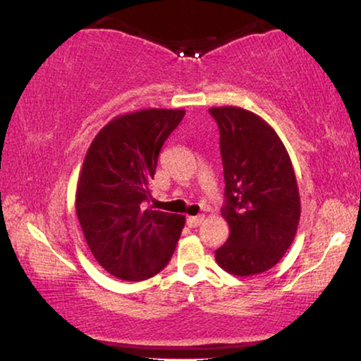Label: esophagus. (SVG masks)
Returning a JSON list of instances; mask_svg holds the SVG:
<instances>
[{
	"mask_svg": "<svg viewBox=\"0 0 361 361\" xmlns=\"http://www.w3.org/2000/svg\"><path fill=\"white\" fill-rule=\"evenodd\" d=\"M204 220H205V216H204V215L189 216V219H187V225H189L190 228H195V226H199V225L204 224Z\"/></svg>",
	"mask_w": 361,
	"mask_h": 361,
	"instance_id": "1",
	"label": "esophagus"
}]
</instances>
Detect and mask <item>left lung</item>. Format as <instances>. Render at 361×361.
Wrapping results in <instances>:
<instances>
[{"mask_svg": "<svg viewBox=\"0 0 361 361\" xmlns=\"http://www.w3.org/2000/svg\"><path fill=\"white\" fill-rule=\"evenodd\" d=\"M219 123L230 228L215 251L221 269L235 276L261 274L279 263L293 245L300 197L288 149L273 126L240 106L210 108Z\"/></svg>", "mask_w": 361, "mask_h": 361, "instance_id": "obj_1", "label": "left lung"}]
</instances>
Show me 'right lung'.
<instances>
[{
  "mask_svg": "<svg viewBox=\"0 0 361 361\" xmlns=\"http://www.w3.org/2000/svg\"><path fill=\"white\" fill-rule=\"evenodd\" d=\"M185 110L118 115L98 131L78 176L75 212L93 258L111 276L145 281L169 263L185 216L145 209L157 157Z\"/></svg>",
  "mask_w": 361,
  "mask_h": 361,
  "instance_id": "obj_1",
  "label": "right lung"
}]
</instances>
